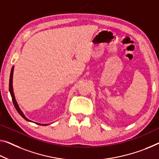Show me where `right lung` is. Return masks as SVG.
<instances>
[{"label": "right lung", "instance_id": "1", "mask_svg": "<svg viewBox=\"0 0 159 159\" xmlns=\"http://www.w3.org/2000/svg\"><path fill=\"white\" fill-rule=\"evenodd\" d=\"M13 68L14 67H12L11 69V75H10V80H9V91H10V93H11V95L12 97V100H13V104H14V107L16 109V110L18 111V112L19 114H20V115L23 117V119H25V120L27 121H31L29 120L28 119H27L25 116L24 115V114L22 112V111L20 110V109L19 108V106L18 103H17L16 98H15V95L13 93ZM37 124H38L37 123ZM40 125H43V126H46L47 124H40Z\"/></svg>", "mask_w": 159, "mask_h": 159}]
</instances>
